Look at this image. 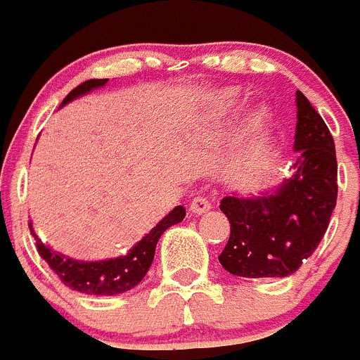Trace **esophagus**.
<instances>
[{
	"label": "esophagus",
	"instance_id": "34e87169",
	"mask_svg": "<svg viewBox=\"0 0 360 360\" xmlns=\"http://www.w3.org/2000/svg\"><path fill=\"white\" fill-rule=\"evenodd\" d=\"M210 208H212V204H210V200L204 195H197L190 202V212L195 213V215H202V213L210 212Z\"/></svg>",
	"mask_w": 360,
	"mask_h": 360
}]
</instances>
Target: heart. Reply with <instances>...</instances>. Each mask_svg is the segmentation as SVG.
Wrapping results in <instances>:
<instances>
[{
    "mask_svg": "<svg viewBox=\"0 0 360 360\" xmlns=\"http://www.w3.org/2000/svg\"><path fill=\"white\" fill-rule=\"evenodd\" d=\"M265 118H267V115H265L264 109H258V111L255 112V118L252 120H255V125H257V127H260V125L265 122Z\"/></svg>",
    "mask_w": 360,
    "mask_h": 360,
    "instance_id": "heart-1",
    "label": "heart"
}]
</instances>
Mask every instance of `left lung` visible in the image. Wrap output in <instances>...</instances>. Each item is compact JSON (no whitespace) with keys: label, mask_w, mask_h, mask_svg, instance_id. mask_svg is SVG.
<instances>
[{"label":"left lung","mask_w":360,"mask_h":360,"mask_svg":"<svg viewBox=\"0 0 360 360\" xmlns=\"http://www.w3.org/2000/svg\"><path fill=\"white\" fill-rule=\"evenodd\" d=\"M292 177L273 195L224 197L220 210L231 224L219 255L228 273L244 278H285L323 240L338 202V158L325 120L296 93Z\"/></svg>","instance_id":"8db88e82"}]
</instances>
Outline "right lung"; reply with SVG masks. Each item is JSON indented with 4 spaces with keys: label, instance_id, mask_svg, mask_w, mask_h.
Segmentation results:
<instances>
[{
    "label": "right lung",
    "instance_id": "right-lung-1",
    "mask_svg": "<svg viewBox=\"0 0 360 360\" xmlns=\"http://www.w3.org/2000/svg\"><path fill=\"white\" fill-rule=\"evenodd\" d=\"M103 84H108V79L86 80L80 86H77L75 89H71L70 95L64 98L63 103L71 102L77 96L91 91L95 87L103 86ZM184 215H186V212H184L183 206H177L161 220L156 228H152V231L147 236H143L125 257L102 262H79L51 251L50 248H46L43 242L39 240L37 235L32 229V224L28 226H30V231L35 238L37 252L50 265V269H53V273L60 278L64 285L82 294L115 296V294H122L125 290L132 289L143 280V276L150 269L152 260H154V252H156V244L160 240V236L163 235L165 229L181 222Z\"/></svg>",
    "mask_w": 360,
    "mask_h": 360
}]
</instances>
